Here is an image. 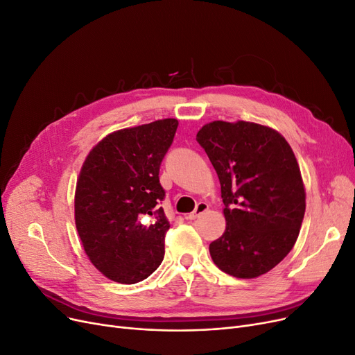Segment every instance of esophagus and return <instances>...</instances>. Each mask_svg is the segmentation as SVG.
<instances>
[{
	"label": "esophagus",
	"mask_w": 355,
	"mask_h": 355,
	"mask_svg": "<svg viewBox=\"0 0 355 355\" xmlns=\"http://www.w3.org/2000/svg\"><path fill=\"white\" fill-rule=\"evenodd\" d=\"M209 210V205L207 203H205V202H200L197 206H196V209H194V211L193 213H190L189 216H187V218L189 219H197L198 218V216L200 214H203L205 211H207Z\"/></svg>",
	"instance_id": "obj_1"
}]
</instances>
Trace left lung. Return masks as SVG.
Listing matches in <instances>:
<instances>
[{
    "label": "left lung",
    "instance_id": "obj_1",
    "mask_svg": "<svg viewBox=\"0 0 355 355\" xmlns=\"http://www.w3.org/2000/svg\"><path fill=\"white\" fill-rule=\"evenodd\" d=\"M218 173L226 229L209 245L213 263L236 279L272 270L296 243L306 209L297 159L284 137L251 121L216 120L197 133Z\"/></svg>",
    "mask_w": 355,
    "mask_h": 355
}]
</instances>
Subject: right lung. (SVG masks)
Listing matches in <instances>:
<instances>
[{
  "label": "right lung",
  "mask_w": 355,
  "mask_h": 355,
  "mask_svg": "<svg viewBox=\"0 0 355 355\" xmlns=\"http://www.w3.org/2000/svg\"><path fill=\"white\" fill-rule=\"evenodd\" d=\"M177 128L178 120L162 119L113 132L81 168L76 230L92 266L113 282L139 283L162 263L169 222L159 207V166Z\"/></svg>",
  "instance_id": "add662e5"
}]
</instances>
